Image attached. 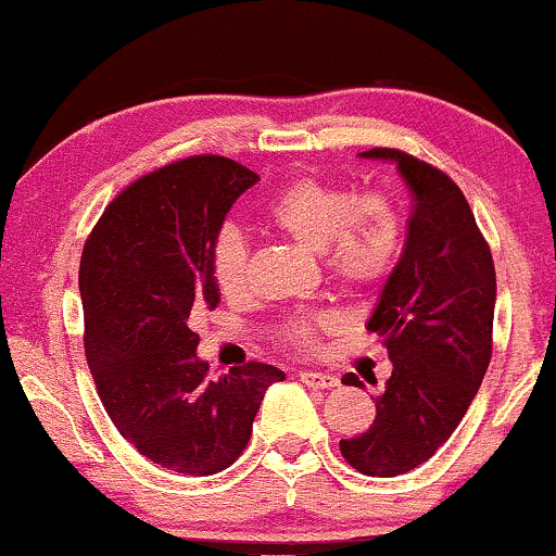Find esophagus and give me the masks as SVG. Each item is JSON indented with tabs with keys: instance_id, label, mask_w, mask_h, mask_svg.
I'll return each instance as SVG.
<instances>
[{
	"instance_id": "obj_1",
	"label": "esophagus",
	"mask_w": 556,
	"mask_h": 556,
	"mask_svg": "<svg viewBox=\"0 0 556 556\" xmlns=\"http://www.w3.org/2000/svg\"><path fill=\"white\" fill-rule=\"evenodd\" d=\"M301 381L312 389H332L340 383V379L334 374H321V371H304L301 374Z\"/></svg>"
}]
</instances>
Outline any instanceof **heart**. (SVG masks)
Masks as SVG:
<instances>
[{
    "label": "heart",
    "instance_id": "1",
    "mask_svg": "<svg viewBox=\"0 0 556 556\" xmlns=\"http://www.w3.org/2000/svg\"><path fill=\"white\" fill-rule=\"evenodd\" d=\"M265 218L278 235L317 252L334 283L371 291L394 273L404 244V224L394 201L383 193H355L348 185L319 175L293 177L265 205ZM211 276L226 299L247 289V242L237 229H222L208 252ZM340 327L334 312L296 314L283 325L293 348H314L321 332Z\"/></svg>",
    "mask_w": 556,
    "mask_h": 556
}]
</instances>
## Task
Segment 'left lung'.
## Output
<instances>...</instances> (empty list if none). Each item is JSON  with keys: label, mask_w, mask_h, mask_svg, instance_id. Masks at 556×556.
Instances as JSON below:
<instances>
[{"label": "left lung", "mask_w": 556, "mask_h": 556, "mask_svg": "<svg viewBox=\"0 0 556 556\" xmlns=\"http://www.w3.org/2000/svg\"><path fill=\"white\" fill-rule=\"evenodd\" d=\"M366 160L394 162L413 195L407 242L368 319L394 368L376 396L366 433L340 441L361 475L396 477L428 462L467 415L492 358L495 263L467 198L448 175L400 149ZM348 387H363L355 374Z\"/></svg>", "instance_id": "obj_1"}]
</instances>
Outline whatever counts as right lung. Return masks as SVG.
I'll return each mask as SVG.
<instances>
[{"label":"right lung","mask_w":556,"mask_h":556,"mask_svg":"<svg viewBox=\"0 0 556 556\" xmlns=\"http://www.w3.org/2000/svg\"><path fill=\"white\" fill-rule=\"evenodd\" d=\"M260 177L216 154L164 164L128 185L85 242V355L118 433L177 475L237 462L267 387L286 374L250 361L211 379L190 317L214 309L208 252L229 208Z\"/></svg>","instance_id":"1"}]
</instances>
